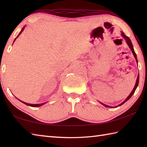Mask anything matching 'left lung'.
Returning a JSON list of instances; mask_svg holds the SVG:
<instances>
[{
  "mask_svg": "<svg viewBox=\"0 0 147 147\" xmlns=\"http://www.w3.org/2000/svg\"><path fill=\"white\" fill-rule=\"evenodd\" d=\"M121 36L123 37V38L125 39V40H126V43H127V45L129 46V49L131 50V52H132V53H133V55H134V57H135V59H136V62H137V64H138V60H137V57H136V53H135V51H134V49H133V44H132V43H131V40L129 39V38L128 36H127L125 34H124L123 32H121ZM138 83H139V74H138V77H137V79H136V83H135V87H134V88H133V90H132V92H131V93L130 94L128 95V96H127V97L121 103V104H120L119 105H117V106H115V107H111V106H109V105H105V104H103V103H102V102H99L100 103V104H102V105H103L104 106H105V107H109V108H116V107H119V106H121V105H123V104H124V103H125L126 102H127V100H128L132 96V95L134 94V93H135V90H136V88L137 87H138Z\"/></svg>",
  "mask_w": 147,
  "mask_h": 147,
  "instance_id": "8db88e82",
  "label": "left lung"
}]
</instances>
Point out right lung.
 Wrapping results in <instances>:
<instances>
[{
	"instance_id": "right-lung-1",
	"label": "right lung",
	"mask_w": 147,
	"mask_h": 147,
	"mask_svg": "<svg viewBox=\"0 0 147 147\" xmlns=\"http://www.w3.org/2000/svg\"><path fill=\"white\" fill-rule=\"evenodd\" d=\"M24 28H25V26H24L23 28H22V30H21V32H20V33H19V35L17 36V37L15 39H14V42H15V40H16V39L19 36V35H21V33L23 32V30H24ZM13 42V43H14ZM17 99H18V98H17ZM19 100V99H18ZM19 100L20 101H21V102H23V104H26V105H28V106H30V107H40V106H42V105H44V104H45L47 102H44V103H42V104H28V103H26V102H23V101H21V100Z\"/></svg>"
}]
</instances>
